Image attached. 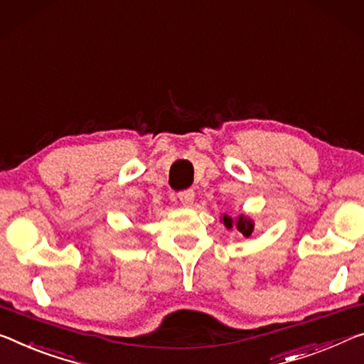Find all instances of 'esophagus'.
<instances>
[{
	"mask_svg": "<svg viewBox=\"0 0 364 364\" xmlns=\"http://www.w3.org/2000/svg\"><path fill=\"white\" fill-rule=\"evenodd\" d=\"M194 191L193 189H186V191L178 193V199L181 200L183 205H191L194 203Z\"/></svg>",
	"mask_w": 364,
	"mask_h": 364,
	"instance_id": "esophagus-1",
	"label": "esophagus"
}]
</instances>
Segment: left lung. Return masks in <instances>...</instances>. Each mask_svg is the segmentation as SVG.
Here are the masks:
<instances>
[{"instance_id": "obj_1", "label": "left lung", "mask_w": 364, "mask_h": 364, "mask_svg": "<svg viewBox=\"0 0 364 364\" xmlns=\"http://www.w3.org/2000/svg\"><path fill=\"white\" fill-rule=\"evenodd\" d=\"M223 223H225V227H227V228L233 227V220L228 215H223ZM236 228L240 230L241 235L246 236V238H247V236L252 233V230H255V223H252L250 218L240 215L238 222H236Z\"/></svg>"}]
</instances>
